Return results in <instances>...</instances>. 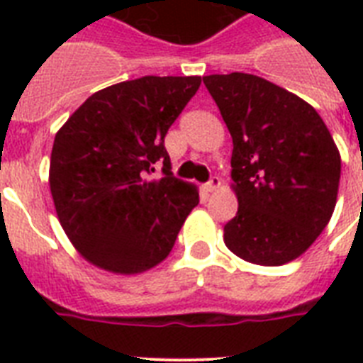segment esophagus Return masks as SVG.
<instances>
[{
  "label": "esophagus",
  "instance_id": "1",
  "mask_svg": "<svg viewBox=\"0 0 363 363\" xmlns=\"http://www.w3.org/2000/svg\"><path fill=\"white\" fill-rule=\"evenodd\" d=\"M220 179H218V177H213V179L205 184V192H216V190L220 188Z\"/></svg>",
  "mask_w": 363,
  "mask_h": 363
}]
</instances>
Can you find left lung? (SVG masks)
Here are the masks:
<instances>
[{
	"instance_id": "obj_1",
	"label": "left lung",
	"mask_w": 363,
	"mask_h": 363,
	"mask_svg": "<svg viewBox=\"0 0 363 363\" xmlns=\"http://www.w3.org/2000/svg\"><path fill=\"white\" fill-rule=\"evenodd\" d=\"M233 141L238 215L224 242L256 265H282L316 241L337 203L341 154L307 101L248 73L203 77Z\"/></svg>"
}]
</instances>
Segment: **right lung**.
Wrapping results in <instances>:
<instances>
[{"mask_svg":"<svg viewBox=\"0 0 363 363\" xmlns=\"http://www.w3.org/2000/svg\"><path fill=\"white\" fill-rule=\"evenodd\" d=\"M201 77H141L92 94L54 137L48 184L65 235L99 269L137 275L169 256L199 203L164 139ZM154 163L164 177L148 179Z\"/></svg>","mask_w":363,"mask_h":363,"instance_id":"obj_1","label":"right lung"}]
</instances>
